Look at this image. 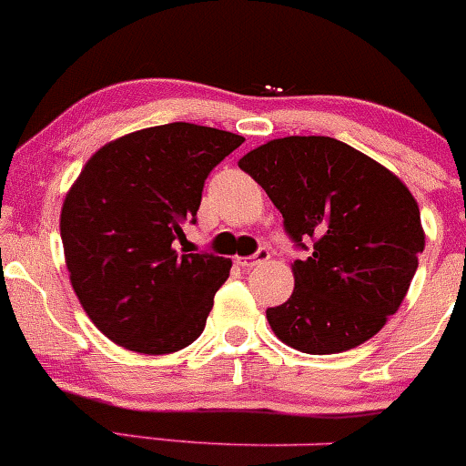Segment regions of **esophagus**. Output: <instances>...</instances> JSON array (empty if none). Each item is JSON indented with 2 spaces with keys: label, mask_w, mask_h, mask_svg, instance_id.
Listing matches in <instances>:
<instances>
[{
  "label": "esophagus",
  "mask_w": 466,
  "mask_h": 466,
  "mask_svg": "<svg viewBox=\"0 0 466 466\" xmlns=\"http://www.w3.org/2000/svg\"><path fill=\"white\" fill-rule=\"evenodd\" d=\"M268 259H270V252H268L266 248H259V250H257L252 257H243V259H238V266L246 268V270H250V268L259 266V263L268 261Z\"/></svg>",
  "instance_id": "obj_1"
}]
</instances>
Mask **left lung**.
<instances>
[{
  "label": "left lung",
  "instance_id": "left-lung-1",
  "mask_svg": "<svg viewBox=\"0 0 466 466\" xmlns=\"http://www.w3.org/2000/svg\"><path fill=\"white\" fill-rule=\"evenodd\" d=\"M238 167L281 211L295 246L311 250L293 263V295L266 311L275 336L304 354L370 340L401 307L424 252L408 187L360 150L316 135L272 139Z\"/></svg>",
  "mask_w": 466,
  "mask_h": 466
}]
</instances>
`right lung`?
I'll return each instance as SVG.
<instances>
[{
    "label": "right lung",
    "mask_w": 466,
    "mask_h": 466,
    "mask_svg": "<svg viewBox=\"0 0 466 466\" xmlns=\"http://www.w3.org/2000/svg\"><path fill=\"white\" fill-rule=\"evenodd\" d=\"M243 144L207 126H155L98 148L60 211L65 261L78 302L112 342L171 354L203 333L232 261L180 255L211 168Z\"/></svg>",
    "instance_id": "1"
}]
</instances>
